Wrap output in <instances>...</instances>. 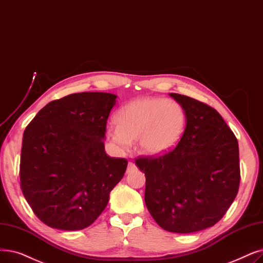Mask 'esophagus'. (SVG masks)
<instances>
[{
    "label": "esophagus",
    "instance_id": "obj_1",
    "mask_svg": "<svg viewBox=\"0 0 263 263\" xmlns=\"http://www.w3.org/2000/svg\"><path fill=\"white\" fill-rule=\"evenodd\" d=\"M135 168H136L135 164H134L133 162H129V164H128V168H127V173L132 172V171H134Z\"/></svg>",
    "mask_w": 263,
    "mask_h": 263
}]
</instances>
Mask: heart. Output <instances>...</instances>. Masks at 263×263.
<instances>
[{
	"mask_svg": "<svg viewBox=\"0 0 263 263\" xmlns=\"http://www.w3.org/2000/svg\"><path fill=\"white\" fill-rule=\"evenodd\" d=\"M115 123L116 127L106 130V136L120 152H128L132 141L139 139L141 153L158 157L172 151L180 141L186 114L174 100L140 98L116 112Z\"/></svg>",
	"mask_w": 263,
	"mask_h": 263,
	"instance_id": "1",
	"label": "heart"
}]
</instances>
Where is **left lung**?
<instances>
[{"label": "left lung", "mask_w": 263, "mask_h": 263, "mask_svg": "<svg viewBox=\"0 0 263 263\" xmlns=\"http://www.w3.org/2000/svg\"><path fill=\"white\" fill-rule=\"evenodd\" d=\"M186 114V129L172 152L141 158L145 203L162 229L192 233L218 222L239 185L238 144L220 114L187 96L170 93Z\"/></svg>", "instance_id": "obj_1"}]
</instances>
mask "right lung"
<instances>
[{
	"instance_id": "add662e5",
	"label": "right lung",
	"mask_w": 263,
	"mask_h": 263,
	"mask_svg": "<svg viewBox=\"0 0 263 263\" xmlns=\"http://www.w3.org/2000/svg\"><path fill=\"white\" fill-rule=\"evenodd\" d=\"M117 96L82 92L51 101L25 130L22 193L39 219L53 229L92 224L128 161L105 153L106 121Z\"/></svg>"
}]
</instances>
